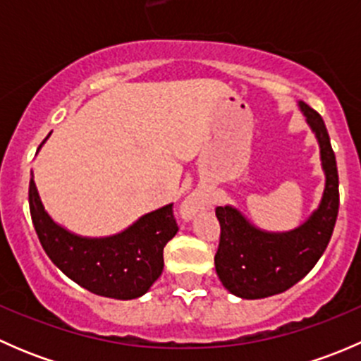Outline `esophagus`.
I'll return each mask as SVG.
<instances>
[{"mask_svg": "<svg viewBox=\"0 0 361 361\" xmlns=\"http://www.w3.org/2000/svg\"><path fill=\"white\" fill-rule=\"evenodd\" d=\"M199 207H201V199L194 197V195H192V197L185 199L183 207H181V213H183L185 216H190V214L195 213V211H197Z\"/></svg>", "mask_w": 361, "mask_h": 361, "instance_id": "esophagus-1", "label": "esophagus"}]
</instances>
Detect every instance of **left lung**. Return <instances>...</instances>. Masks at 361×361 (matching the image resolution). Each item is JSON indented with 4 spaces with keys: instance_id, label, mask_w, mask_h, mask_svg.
Returning a JSON list of instances; mask_svg holds the SVG:
<instances>
[{
    "instance_id": "8db88e82",
    "label": "left lung",
    "mask_w": 361,
    "mask_h": 361,
    "mask_svg": "<svg viewBox=\"0 0 361 361\" xmlns=\"http://www.w3.org/2000/svg\"><path fill=\"white\" fill-rule=\"evenodd\" d=\"M305 122L319 145L325 188L307 220L286 232H269L253 225L238 207L218 206L220 246L214 267L221 285L241 298L283 293L300 281L329 246L338 213V174L329 130L318 111L298 101Z\"/></svg>"
}]
</instances>
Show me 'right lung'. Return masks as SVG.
Here are the masks:
<instances>
[{
    "mask_svg": "<svg viewBox=\"0 0 361 361\" xmlns=\"http://www.w3.org/2000/svg\"><path fill=\"white\" fill-rule=\"evenodd\" d=\"M29 209L39 243L54 265L82 288L116 300L137 298L152 288L162 274L164 246L178 232L173 204H166L137 218L118 234L104 238L75 234L47 213L32 171Z\"/></svg>",
    "mask_w": 361,
    "mask_h": 361,
    "instance_id": "add662e5",
    "label": "right lung"
}]
</instances>
